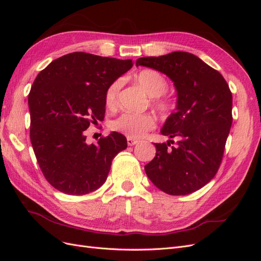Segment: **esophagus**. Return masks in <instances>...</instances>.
Listing matches in <instances>:
<instances>
[{
  "instance_id": "esophagus-1",
  "label": "esophagus",
  "mask_w": 261,
  "mask_h": 261,
  "mask_svg": "<svg viewBox=\"0 0 261 261\" xmlns=\"http://www.w3.org/2000/svg\"><path fill=\"white\" fill-rule=\"evenodd\" d=\"M139 143V140L137 139H134V138H130V137H127V145L128 146H134Z\"/></svg>"
}]
</instances>
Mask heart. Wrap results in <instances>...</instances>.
<instances>
[{"mask_svg":"<svg viewBox=\"0 0 261 261\" xmlns=\"http://www.w3.org/2000/svg\"><path fill=\"white\" fill-rule=\"evenodd\" d=\"M138 85L148 96L152 97L153 105L161 112H167L170 109V102L162 97L168 89V82L156 70L144 69L136 75ZM122 87V81L117 80L108 87L106 92V106L109 109H115L118 103V93ZM155 125L154 118L149 114L123 113L111 123L112 129L130 138H141L146 133L152 129Z\"/></svg>","mask_w":261,"mask_h":261,"instance_id":"obj_1","label":"heart"}]
</instances>
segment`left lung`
Listing matches in <instances>:
<instances>
[{
	"mask_svg": "<svg viewBox=\"0 0 261 261\" xmlns=\"http://www.w3.org/2000/svg\"><path fill=\"white\" fill-rule=\"evenodd\" d=\"M139 65L167 75L177 93L175 111L161 129L176 146L169 148L173 140L154 144L146 174L169 195L192 194L215 177L222 161L233 120L231 90L218 70L188 52L140 58Z\"/></svg>",
	"mask_w": 261,
	"mask_h": 261,
	"instance_id": "left-lung-1",
	"label": "left lung"
}]
</instances>
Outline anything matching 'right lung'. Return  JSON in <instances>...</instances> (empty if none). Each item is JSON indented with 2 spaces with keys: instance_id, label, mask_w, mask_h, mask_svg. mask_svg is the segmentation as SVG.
<instances>
[{
  "instance_id": "obj_1",
  "label": "right lung",
  "mask_w": 261,
  "mask_h": 261,
  "mask_svg": "<svg viewBox=\"0 0 261 261\" xmlns=\"http://www.w3.org/2000/svg\"><path fill=\"white\" fill-rule=\"evenodd\" d=\"M133 64L74 52L52 61L36 77L28 96L30 140L45 179L58 191L94 192L106 181L114 156L127 147L116 132L88 144L86 129L103 121L108 87Z\"/></svg>"
}]
</instances>
